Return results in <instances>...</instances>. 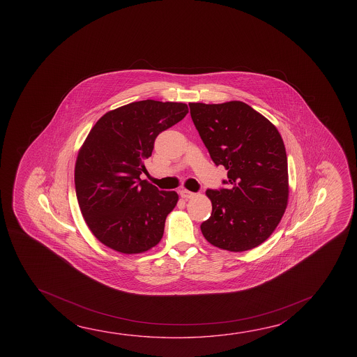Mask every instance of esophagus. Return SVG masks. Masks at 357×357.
Returning <instances> with one entry per match:
<instances>
[{"label": "esophagus", "instance_id": "esophagus-1", "mask_svg": "<svg viewBox=\"0 0 357 357\" xmlns=\"http://www.w3.org/2000/svg\"><path fill=\"white\" fill-rule=\"evenodd\" d=\"M194 195H195V194L189 192L187 189H181V197L183 199H185V200H187V199L193 198Z\"/></svg>", "mask_w": 357, "mask_h": 357}]
</instances>
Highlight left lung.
<instances>
[{
  "label": "left lung",
  "mask_w": 357,
  "mask_h": 357,
  "mask_svg": "<svg viewBox=\"0 0 357 357\" xmlns=\"http://www.w3.org/2000/svg\"><path fill=\"white\" fill-rule=\"evenodd\" d=\"M195 128L216 165L228 170V189L205 194L211 215L202 233L211 245L246 252L274 233L289 202L287 157L279 130L240 100L189 103Z\"/></svg>",
  "instance_id": "8db88e82"
}]
</instances>
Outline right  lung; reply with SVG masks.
I'll return each instance as SVG.
<instances>
[{"label": "right lung", "mask_w": 357, "mask_h": 357, "mask_svg": "<svg viewBox=\"0 0 357 357\" xmlns=\"http://www.w3.org/2000/svg\"><path fill=\"white\" fill-rule=\"evenodd\" d=\"M188 105L146 100L107 112L78 151L75 184L79 209L92 234L127 255L152 249L178 194L139 176L157 135L187 116Z\"/></svg>", "instance_id": "add662e5"}]
</instances>
